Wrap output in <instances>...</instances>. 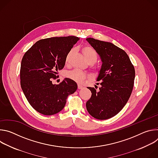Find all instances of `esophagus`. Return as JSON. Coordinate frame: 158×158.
I'll return each mask as SVG.
<instances>
[{"mask_svg": "<svg viewBox=\"0 0 158 158\" xmlns=\"http://www.w3.org/2000/svg\"><path fill=\"white\" fill-rule=\"evenodd\" d=\"M78 89H82L84 87L82 85H81V84H78Z\"/></svg>", "mask_w": 158, "mask_h": 158, "instance_id": "esophagus-1", "label": "esophagus"}]
</instances>
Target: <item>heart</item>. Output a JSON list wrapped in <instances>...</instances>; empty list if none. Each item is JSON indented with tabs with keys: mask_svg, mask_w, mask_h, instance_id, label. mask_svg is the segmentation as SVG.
<instances>
[{
	"mask_svg": "<svg viewBox=\"0 0 158 158\" xmlns=\"http://www.w3.org/2000/svg\"><path fill=\"white\" fill-rule=\"evenodd\" d=\"M74 51V49H72L68 52V54H67L66 58H65L66 62L68 61L70 56L73 53ZM82 52H83V54H84L85 59L87 60V61L89 63L93 64L96 61V60L98 59V54L94 48L90 47V46H85V47L83 48ZM64 76L67 78L70 79L71 80L77 82H82L84 80H85V79L86 77V76L85 74H84L80 70L76 69H73L72 71H69L65 72Z\"/></svg>",
	"mask_w": 158,
	"mask_h": 158,
	"instance_id": "1",
	"label": "heart"
}]
</instances>
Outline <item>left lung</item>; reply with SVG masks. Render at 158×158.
<instances>
[{"instance_id":"1","label":"left lung","mask_w":158,"mask_h":158,"mask_svg":"<svg viewBox=\"0 0 158 158\" xmlns=\"http://www.w3.org/2000/svg\"><path fill=\"white\" fill-rule=\"evenodd\" d=\"M86 40L102 62L97 78L98 81H102L101 87L98 91L87 87L92 95L86 102V108L93 118L107 119L118 114L129 100L134 86L135 69L126 52L114 44L93 38Z\"/></svg>"}]
</instances>
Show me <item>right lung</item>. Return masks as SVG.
<instances>
[{"label":"right lung","mask_w":158,"mask_h":158,"mask_svg":"<svg viewBox=\"0 0 158 158\" xmlns=\"http://www.w3.org/2000/svg\"><path fill=\"white\" fill-rule=\"evenodd\" d=\"M79 40L75 36L51 37L36 42L25 53L20 65V85L31 106L44 115H53L64 107L68 96L77 89L65 78L59 84L52 79L64 68L67 54Z\"/></svg>","instance_id":"1"}]
</instances>
